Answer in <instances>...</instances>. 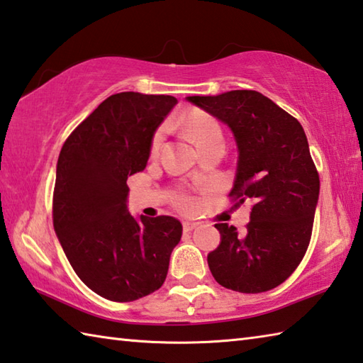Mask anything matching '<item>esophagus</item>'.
Listing matches in <instances>:
<instances>
[{
    "instance_id": "obj_1",
    "label": "esophagus",
    "mask_w": 363,
    "mask_h": 363,
    "mask_svg": "<svg viewBox=\"0 0 363 363\" xmlns=\"http://www.w3.org/2000/svg\"><path fill=\"white\" fill-rule=\"evenodd\" d=\"M182 227H184V232H192L196 227H199V223L192 222V220H184L182 222Z\"/></svg>"
}]
</instances>
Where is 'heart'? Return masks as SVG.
I'll return each instance as SVG.
<instances>
[{
    "label": "heart",
    "instance_id": "obj_1",
    "mask_svg": "<svg viewBox=\"0 0 363 363\" xmlns=\"http://www.w3.org/2000/svg\"><path fill=\"white\" fill-rule=\"evenodd\" d=\"M177 127H179L184 133H186L190 140H192L196 147L206 146L209 143L214 141H223V133L220 125L217 123L214 117H211L209 114H204L201 111H192L187 116L181 117L177 121ZM160 141H162V135L157 133L152 140V144H150V152L155 154L160 147ZM182 204H187L186 200L181 201Z\"/></svg>",
    "mask_w": 363,
    "mask_h": 363
}]
</instances>
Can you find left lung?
I'll use <instances>...</instances> for the list:
<instances>
[{
    "label": "left lung",
    "instance_id": "8db88e82",
    "mask_svg": "<svg viewBox=\"0 0 363 363\" xmlns=\"http://www.w3.org/2000/svg\"><path fill=\"white\" fill-rule=\"evenodd\" d=\"M187 100L233 131L238 168L228 196L236 204L254 203L242 232L216 223L220 245L208 254L211 273L235 292L272 291L295 272L311 241L319 173L305 131L295 117L255 90Z\"/></svg>",
    "mask_w": 363,
    "mask_h": 363
}]
</instances>
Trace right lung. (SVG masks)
<instances>
[{"label":"right lung","instance_id":"obj_1","mask_svg":"<svg viewBox=\"0 0 363 363\" xmlns=\"http://www.w3.org/2000/svg\"><path fill=\"white\" fill-rule=\"evenodd\" d=\"M176 103L169 95H111L60 150L55 233L79 279L106 300L133 301L159 291L181 241L174 217L136 220L127 209L128 176L146 168L155 130Z\"/></svg>","mask_w":363,"mask_h":363}]
</instances>
